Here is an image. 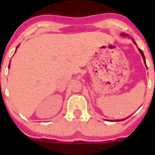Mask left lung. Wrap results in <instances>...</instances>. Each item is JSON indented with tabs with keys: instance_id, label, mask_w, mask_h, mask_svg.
<instances>
[{
	"instance_id": "1",
	"label": "left lung",
	"mask_w": 155,
	"mask_h": 155,
	"mask_svg": "<svg viewBox=\"0 0 155 155\" xmlns=\"http://www.w3.org/2000/svg\"><path fill=\"white\" fill-rule=\"evenodd\" d=\"M120 35H121V36H123V37H126V36H128V35H126V34H125V33H122V34H120ZM132 40H133V42H134V44L136 45V46H137V44H136V42H135L134 40V39H132ZM138 51H139L140 54H142V58H143V60H144L145 65H146V67H147V63H146V58H145V55H144V54H143V51H142L141 49H139V48H138ZM154 86H155V83H154ZM125 120V119H121V120H109V121H120V120Z\"/></svg>"
}]
</instances>
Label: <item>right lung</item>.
<instances>
[{"label": "right lung", "instance_id": "1", "mask_svg": "<svg viewBox=\"0 0 155 155\" xmlns=\"http://www.w3.org/2000/svg\"><path fill=\"white\" fill-rule=\"evenodd\" d=\"M18 46L17 47V48H18ZM17 48H16V51H17ZM10 68V63H9V65H8V68Z\"/></svg>", "mask_w": 155, "mask_h": 155}]
</instances>
